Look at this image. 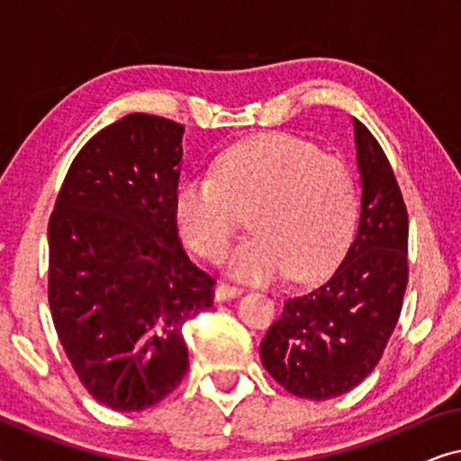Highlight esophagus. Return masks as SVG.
<instances>
[{
    "label": "esophagus",
    "mask_w": 461,
    "mask_h": 461,
    "mask_svg": "<svg viewBox=\"0 0 461 461\" xmlns=\"http://www.w3.org/2000/svg\"><path fill=\"white\" fill-rule=\"evenodd\" d=\"M243 289L237 287V285H229V283H218L216 292H213V298L216 302H226V300H232L237 298V295H241Z\"/></svg>",
    "instance_id": "34e87169"
}]
</instances>
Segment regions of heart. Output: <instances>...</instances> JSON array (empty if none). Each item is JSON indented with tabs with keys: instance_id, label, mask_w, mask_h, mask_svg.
Returning a JSON list of instances; mask_svg holds the SVG:
<instances>
[{
	"instance_id": "1",
	"label": "heart",
	"mask_w": 461,
	"mask_h": 461,
	"mask_svg": "<svg viewBox=\"0 0 461 461\" xmlns=\"http://www.w3.org/2000/svg\"><path fill=\"white\" fill-rule=\"evenodd\" d=\"M357 186L342 159L294 136L268 134L226 149L212 176L176 186V230L199 256L218 260L248 212L249 230L226 258L237 279L270 281L319 275L348 243L357 220Z\"/></svg>"
}]
</instances>
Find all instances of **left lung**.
<instances>
[{
  "instance_id": "left-lung-1",
  "label": "left lung",
  "mask_w": 461,
  "mask_h": 461,
  "mask_svg": "<svg viewBox=\"0 0 461 461\" xmlns=\"http://www.w3.org/2000/svg\"><path fill=\"white\" fill-rule=\"evenodd\" d=\"M361 210L342 262L311 292L285 300L260 344L264 369L287 393L325 401L375 369L407 287L409 220L401 188L374 134L352 117Z\"/></svg>"
}]
</instances>
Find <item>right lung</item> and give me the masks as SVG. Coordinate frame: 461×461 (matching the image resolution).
I'll return each mask as SVG.
<instances>
[{
	"instance_id": "right-lung-1",
	"label": "right lung",
	"mask_w": 461,
	"mask_h": 461,
	"mask_svg": "<svg viewBox=\"0 0 461 461\" xmlns=\"http://www.w3.org/2000/svg\"><path fill=\"white\" fill-rule=\"evenodd\" d=\"M185 128L131 113L75 157L48 224L56 333L87 393L142 411L188 371L182 327L213 279L182 249L172 199Z\"/></svg>"
}]
</instances>
